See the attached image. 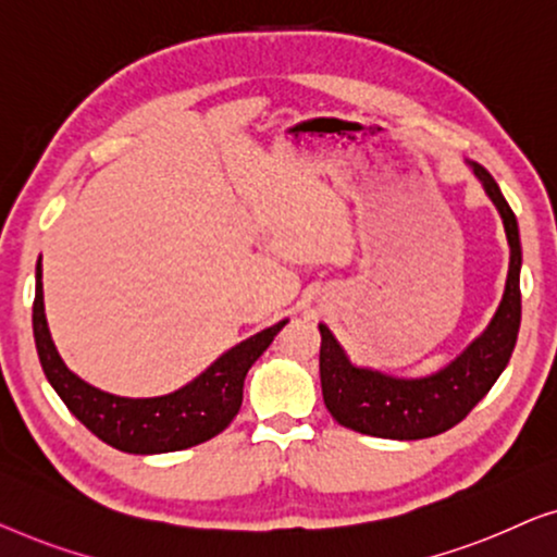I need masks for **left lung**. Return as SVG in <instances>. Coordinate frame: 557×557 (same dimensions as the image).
<instances>
[{"label":"left lung","mask_w":557,"mask_h":557,"mask_svg":"<svg viewBox=\"0 0 557 557\" xmlns=\"http://www.w3.org/2000/svg\"><path fill=\"white\" fill-rule=\"evenodd\" d=\"M472 169L503 216L510 245V272L495 318L480 338L469 343L465 354L424 379H401L354 363L331 327L320 323V383L327 411L341 426L381 438L436 436L457 426L510 363L522 315L520 230L515 211L490 171L480 163H472Z\"/></svg>","instance_id":"obj_1"}]
</instances>
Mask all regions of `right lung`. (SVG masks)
<instances>
[{
    "instance_id": "obj_1",
    "label": "right lung",
    "mask_w": 557,
    "mask_h": 557,
    "mask_svg": "<svg viewBox=\"0 0 557 557\" xmlns=\"http://www.w3.org/2000/svg\"><path fill=\"white\" fill-rule=\"evenodd\" d=\"M287 320L242 341L219 356L207 371L174 394L128 398L85 383L62 363L50 338L42 302V264H37V293L33 305L35 346L50 386L73 411V417L98 438L128 454L178 451L209 442L224 432L242 406L245 375L257 358L270 348Z\"/></svg>"
}]
</instances>
